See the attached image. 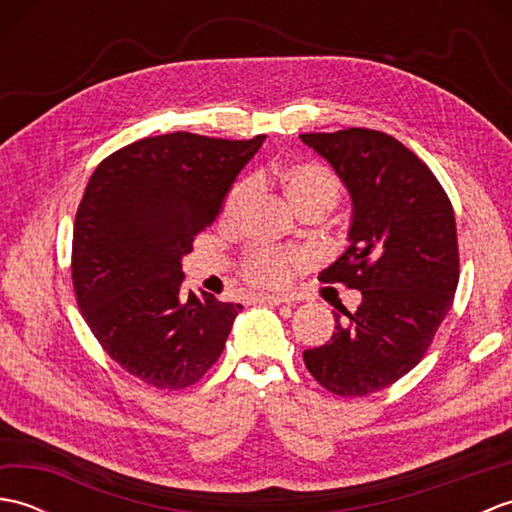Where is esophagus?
Instances as JSON below:
<instances>
[{"mask_svg":"<svg viewBox=\"0 0 512 512\" xmlns=\"http://www.w3.org/2000/svg\"><path fill=\"white\" fill-rule=\"evenodd\" d=\"M259 303H268V306H279V303H286L288 297H281V295H264V292H259V295L253 297Z\"/></svg>","mask_w":512,"mask_h":512,"instance_id":"obj_1","label":"esophagus"}]
</instances>
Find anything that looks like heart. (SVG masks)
<instances>
[{"mask_svg": "<svg viewBox=\"0 0 512 512\" xmlns=\"http://www.w3.org/2000/svg\"><path fill=\"white\" fill-rule=\"evenodd\" d=\"M255 182H275L284 191L292 209L297 213L308 206H330L341 198V184L334 173L319 165V162H286V165H268L253 173ZM253 198V184L250 180H239L226 193L222 204V222H237ZM306 262V255L299 250H253L242 262V275L246 281L264 288L286 286L295 268Z\"/></svg>", "mask_w": 512, "mask_h": 512, "instance_id": "b5f03b06", "label": "heart"}]
</instances>
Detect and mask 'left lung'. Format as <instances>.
<instances>
[{"instance_id":"obj_1","label":"left lung","mask_w":512,"mask_h":512,"mask_svg":"<svg viewBox=\"0 0 512 512\" xmlns=\"http://www.w3.org/2000/svg\"><path fill=\"white\" fill-rule=\"evenodd\" d=\"M350 191V246L319 275L361 290L332 339L303 352L319 385L367 396L411 372L453 306L460 279L451 200L431 169L394 136L350 127L301 134Z\"/></svg>"}]
</instances>
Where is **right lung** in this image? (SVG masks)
Returning <instances> with one entry per match:
<instances>
[{
  "label": "right lung",
  "mask_w": 512,
  "mask_h": 512,
  "mask_svg": "<svg viewBox=\"0 0 512 512\" xmlns=\"http://www.w3.org/2000/svg\"><path fill=\"white\" fill-rule=\"evenodd\" d=\"M264 138H143L107 156L85 187L72 235L76 303L103 350L151 387L195 385L224 350L242 306L184 295L180 262Z\"/></svg>",
  "instance_id": "1"
}]
</instances>
